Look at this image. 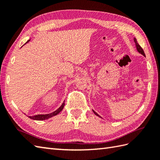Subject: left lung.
<instances>
[{"instance_id":"8db88e82","label":"left lung","mask_w":160,"mask_h":160,"mask_svg":"<svg viewBox=\"0 0 160 160\" xmlns=\"http://www.w3.org/2000/svg\"><path fill=\"white\" fill-rule=\"evenodd\" d=\"M134 42H135V46H136V48H137V50H138V52L140 53H141L142 55H143L144 56H145V53H144V50H143V49L142 48V47H140V45H139L138 44V41H137V40H136V38H134ZM93 113L96 114L97 116H98V117H100V118H101L99 115H98L96 112H95L93 110Z\"/></svg>"}]
</instances>
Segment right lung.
<instances>
[{"label": "right lung", "instance_id": "1", "mask_svg": "<svg viewBox=\"0 0 160 160\" xmlns=\"http://www.w3.org/2000/svg\"><path fill=\"white\" fill-rule=\"evenodd\" d=\"M29 40H28V42H27L26 43H28V42H29ZM25 43V44H26ZM64 102L62 103V104L61 105V106L58 108V109L55 111L52 112V113H49V114H45V115H33V116H28L30 119H32V120H47V119H49L50 118H52L53 116H55V115L58 114L60 112L62 111L63 109L64 108Z\"/></svg>", "mask_w": 160, "mask_h": 160}]
</instances>
